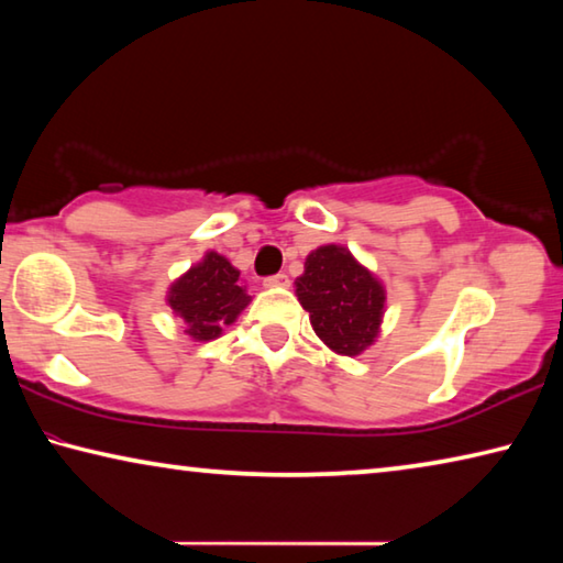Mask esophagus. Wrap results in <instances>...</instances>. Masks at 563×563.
<instances>
[{
  "mask_svg": "<svg viewBox=\"0 0 563 563\" xmlns=\"http://www.w3.org/2000/svg\"><path fill=\"white\" fill-rule=\"evenodd\" d=\"M263 285H265V288H288L290 278L285 273H278V275H271V278H265Z\"/></svg>",
  "mask_w": 563,
  "mask_h": 563,
  "instance_id": "34e87169",
  "label": "esophagus"
}]
</instances>
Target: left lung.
<instances>
[{
    "mask_svg": "<svg viewBox=\"0 0 563 563\" xmlns=\"http://www.w3.org/2000/svg\"><path fill=\"white\" fill-rule=\"evenodd\" d=\"M295 295L316 335L335 355L357 357L375 345L387 308L385 283L345 245L310 251L302 275L295 278Z\"/></svg>",
    "mask_w": 563,
    "mask_h": 563,
    "instance_id": "obj_1",
    "label": "left lung"
}]
</instances>
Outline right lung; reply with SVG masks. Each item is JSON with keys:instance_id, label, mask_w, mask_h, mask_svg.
Here are the masks:
<instances>
[{"instance_id": "1", "label": "right lung", "mask_w": 563, "mask_h": 563, "mask_svg": "<svg viewBox=\"0 0 563 563\" xmlns=\"http://www.w3.org/2000/svg\"><path fill=\"white\" fill-rule=\"evenodd\" d=\"M251 302L241 271L216 251H206L198 263L168 285L166 305L184 320V332L196 342H211L233 325Z\"/></svg>"}]
</instances>
